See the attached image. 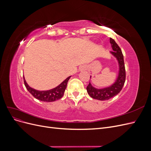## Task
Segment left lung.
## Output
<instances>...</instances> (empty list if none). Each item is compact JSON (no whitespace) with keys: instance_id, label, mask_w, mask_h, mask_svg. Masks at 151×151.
I'll use <instances>...</instances> for the list:
<instances>
[{"instance_id":"8db88e82","label":"left lung","mask_w":151,"mask_h":151,"mask_svg":"<svg viewBox=\"0 0 151 151\" xmlns=\"http://www.w3.org/2000/svg\"><path fill=\"white\" fill-rule=\"evenodd\" d=\"M109 40H110L109 42L111 45V47L113 50V51L111 52V53L116 58L118 63H119V74H118V78L113 85L106 88L100 89H96L92 86L90 83L86 88L88 93L91 98L100 100V101L108 100L119 93L125 84L126 78L125 63L122 50L115 40L111 38H110Z\"/></svg>"}]
</instances>
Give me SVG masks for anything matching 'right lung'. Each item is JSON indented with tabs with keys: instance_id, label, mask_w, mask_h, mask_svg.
Here are the masks:
<instances>
[{
	"instance_id": "1",
	"label": "right lung",
	"mask_w": 151,
	"mask_h": 151,
	"mask_svg": "<svg viewBox=\"0 0 151 151\" xmlns=\"http://www.w3.org/2000/svg\"><path fill=\"white\" fill-rule=\"evenodd\" d=\"M70 77L71 76L68 77L64 81H63L60 85L56 87V88L48 91H40L30 88L28 84L26 83V82L24 79V83L27 90H28L36 99L45 102H53L62 98L63 94H64L65 90L66 89L67 83L68 80L70 78Z\"/></svg>"
}]
</instances>
